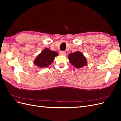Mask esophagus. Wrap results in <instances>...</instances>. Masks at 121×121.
I'll list each match as a JSON object with an SVG mask.
<instances>
[{
    "label": "esophagus",
    "instance_id": "34e87169",
    "mask_svg": "<svg viewBox=\"0 0 121 121\" xmlns=\"http://www.w3.org/2000/svg\"><path fill=\"white\" fill-rule=\"evenodd\" d=\"M60 53L61 54H63V55H65V54H66V52H64V51H61V52H60Z\"/></svg>",
    "mask_w": 121,
    "mask_h": 121
}]
</instances>
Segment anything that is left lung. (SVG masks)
Here are the masks:
<instances>
[{"label":"left lung","mask_w":121,"mask_h":121,"mask_svg":"<svg viewBox=\"0 0 121 121\" xmlns=\"http://www.w3.org/2000/svg\"><path fill=\"white\" fill-rule=\"evenodd\" d=\"M68 58L69 63L76 68H81L87 65L86 58L80 52L70 53Z\"/></svg>","instance_id":"1"}]
</instances>
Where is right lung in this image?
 Returning a JSON list of instances; mask_svg holds the SVG:
<instances>
[{
  "label": "right lung",
  "instance_id": "obj_1",
  "mask_svg": "<svg viewBox=\"0 0 121 121\" xmlns=\"http://www.w3.org/2000/svg\"><path fill=\"white\" fill-rule=\"evenodd\" d=\"M58 55L56 52L45 48L36 57L34 61V64L39 68L48 67L49 65L52 64L54 58Z\"/></svg>",
  "mask_w": 121,
  "mask_h": 121
}]
</instances>
